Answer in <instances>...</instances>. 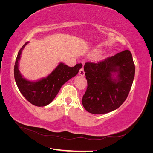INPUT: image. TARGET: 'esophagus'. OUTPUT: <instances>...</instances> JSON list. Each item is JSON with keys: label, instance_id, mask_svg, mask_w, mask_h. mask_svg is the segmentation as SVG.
Instances as JSON below:
<instances>
[{"label": "esophagus", "instance_id": "esophagus-1", "mask_svg": "<svg viewBox=\"0 0 153 153\" xmlns=\"http://www.w3.org/2000/svg\"><path fill=\"white\" fill-rule=\"evenodd\" d=\"M78 73H79V75H81V76H84L85 75V72H84V68H82L80 69L79 72H78Z\"/></svg>", "mask_w": 153, "mask_h": 153}]
</instances>
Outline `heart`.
<instances>
[{"label":"heart","mask_w":153,"mask_h":153,"mask_svg":"<svg viewBox=\"0 0 153 153\" xmlns=\"http://www.w3.org/2000/svg\"><path fill=\"white\" fill-rule=\"evenodd\" d=\"M100 52V51L99 50H95L94 51V54H95V55H97V54H98V53Z\"/></svg>","instance_id":"heart-1"}]
</instances>
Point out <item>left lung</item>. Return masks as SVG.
I'll list each match as a JSON object with an SVG mask.
<instances>
[{
  "label": "left lung",
  "mask_w": 153,
  "mask_h": 153,
  "mask_svg": "<svg viewBox=\"0 0 153 153\" xmlns=\"http://www.w3.org/2000/svg\"><path fill=\"white\" fill-rule=\"evenodd\" d=\"M84 71L87 87L82 105L89 113L103 114L116 110L126 100L135 68L131 52L126 50L103 61L86 62Z\"/></svg>",
  "instance_id": "obj_1"
}]
</instances>
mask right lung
Instances as JSON below:
<instances>
[{"label":"right lung","instance_id":"1","mask_svg":"<svg viewBox=\"0 0 153 153\" xmlns=\"http://www.w3.org/2000/svg\"><path fill=\"white\" fill-rule=\"evenodd\" d=\"M28 43L23 45L17 55L14 68L15 82L18 89L27 101L37 106H45L52 102L67 81L77 75L82 64H77L74 67H69L61 62L46 78L37 82L29 81L22 76L18 69L22 51Z\"/></svg>","mask_w":153,"mask_h":153}]
</instances>
